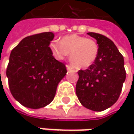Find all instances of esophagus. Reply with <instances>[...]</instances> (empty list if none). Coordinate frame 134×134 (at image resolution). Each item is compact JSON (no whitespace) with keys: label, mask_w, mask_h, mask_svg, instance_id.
Wrapping results in <instances>:
<instances>
[{"label":"esophagus","mask_w":134,"mask_h":134,"mask_svg":"<svg viewBox=\"0 0 134 134\" xmlns=\"http://www.w3.org/2000/svg\"><path fill=\"white\" fill-rule=\"evenodd\" d=\"M66 67H67V70H74V68L71 67V66H70V65H67V66H66Z\"/></svg>","instance_id":"34e87169"}]
</instances>
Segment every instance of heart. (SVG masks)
<instances>
[{"mask_svg": "<svg viewBox=\"0 0 134 134\" xmlns=\"http://www.w3.org/2000/svg\"><path fill=\"white\" fill-rule=\"evenodd\" d=\"M55 58L64 60L70 53V61L79 69L91 67L96 60L99 47L96 41L78 35H68L60 42L53 41L49 45Z\"/></svg>", "mask_w": 134, "mask_h": 134, "instance_id": "b5f03b06", "label": "heart"}]
</instances>
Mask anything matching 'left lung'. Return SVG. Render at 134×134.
Wrapping results in <instances>:
<instances>
[{"label": "left lung", "instance_id": "1", "mask_svg": "<svg viewBox=\"0 0 134 134\" xmlns=\"http://www.w3.org/2000/svg\"><path fill=\"white\" fill-rule=\"evenodd\" d=\"M97 41L98 55L87 70H80L76 94L83 106L100 112L118 100L126 79L122 55L114 42L103 35L88 32Z\"/></svg>", "mask_w": 134, "mask_h": 134}]
</instances>
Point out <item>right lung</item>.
Here are the masks:
<instances>
[{
  "label": "right lung",
  "mask_w": 134,
  "mask_h": 134,
  "mask_svg": "<svg viewBox=\"0 0 134 134\" xmlns=\"http://www.w3.org/2000/svg\"><path fill=\"white\" fill-rule=\"evenodd\" d=\"M51 32L25 37L10 54L6 74L13 97L22 105L40 109L54 98L59 82L67 74L64 63L53 56Z\"/></svg>",
  "instance_id": "add662e5"
}]
</instances>
